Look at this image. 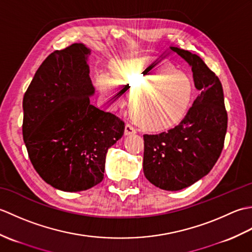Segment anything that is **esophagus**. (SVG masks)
<instances>
[{
    "label": "esophagus",
    "instance_id": "34e87169",
    "mask_svg": "<svg viewBox=\"0 0 252 252\" xmlns=\"http://www.w3.org/2000/svg\"><path fill=\"white\" fill-rule=\"evenodd\" d=\"M136 131L134 127H133L132 126L130 125H126V127H125V135H131V134H134Z\"/></svg>",
    "mask_w": 252,
    "mask_h": 252
}]
</instances>
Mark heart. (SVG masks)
I'll use <instances>...</instances> for the list:
<instances>
[{
  "mask_svg": "<svg viewBox=\"0 0 252 252\" xmlns=\"http://www.w3.org/2000/svg\"><path fill=\"white\" fill-rule=\"evenodd\" d=\"M115 83L131 94L133 119L145 130L162 131L179 123L191 99V82L185 73L175 71L170 63L130 60L118 63L112 70ZM100 89L116 106L123 97L114 83L101 77Z\"/></svg>",
  "mask_w": 252,
  "mask_h": 252,
  "instance_id": "b5f03b06",
  "label": "heart"
}]
</instances>
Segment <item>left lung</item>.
<instances>
[{
  "instance_id": "left-lung-1",
  "label": "left lung",
  "mask_w": 252,
  "mask_h": 252,
  "mask_svg": "<svg viewBox=\"0 0 252 252\" xmlns=\"http://www.w3.org/2000/svg\"><path fill=\"white\" fill-rule=\"evenodd\" d=\"M191 67L200 94L179 126L156 135H144L143 170L146 179L164 190H181L210 172L218 161L227 129L220 80L201 58L170 46Z\"/></svg>"
}]
</instances>
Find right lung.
Segmentation results:
<instances>
[{"mask_svg":"<svg viewBox=\"0 0 252 252\" xmlns=\"http://www.w3.org/2000/svg\"><path fill=\"white\" fill-rule=\"evenodd\" d=\"M91 50L74 43L46 57L27 89L23 136L31 163L47 184L81 191L104 179L106 154L125 122L90 103Z\"/></svg>","mask_w":252,"mask_h":252,"instance_id":"right-lung-1","label":"right lung"}]
</instances>
